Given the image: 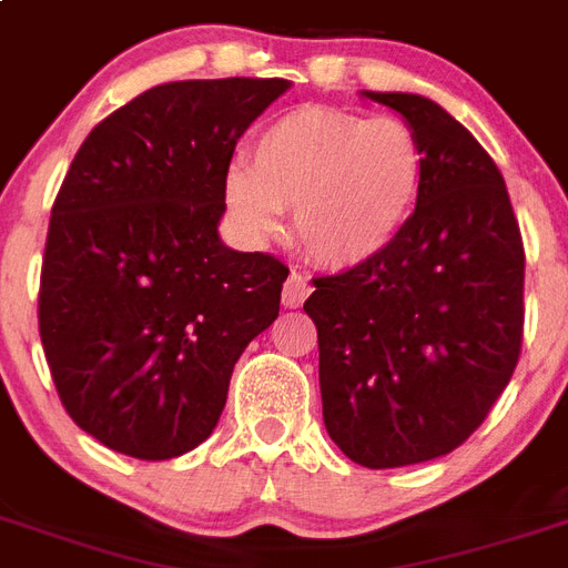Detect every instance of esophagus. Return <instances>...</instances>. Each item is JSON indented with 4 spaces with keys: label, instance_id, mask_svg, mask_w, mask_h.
Listing matches in <instances>:
<instances>
[{
    "label": "esophagus",
    "instance_id": "1",
    "mask_svg": "<svg viewBox=\"0 0 568 568\" xmlns=\"http://www.w3.org/2000/svg\"><path fill=\"white\" fill-rule=\"evenodd\" d=\"M308 294H312V283H308L306 276L300 274V271H292L283 285V306L300 308L303 303H306Z\"/></svg>",
    "mask_w": 568,
    "mask_h": 568
}]
</instances>
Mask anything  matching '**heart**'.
Masks as SVG:
<instances>
[{
  "label": "heart",
  "mask_w": 568,
  "mask_h": 568,
  "mask_svg": "<svg viewBox=\"0 0 568 568\" xmlns=\"http://www.w3.org/2000/svg\"><path fill=\"white\" fill-rule=\"evenodd\" d=\"M427 150L402 118L297 106L256 132L251 170L225 175V207L247 240H271L294 207L300 247L349 271L387 254L413 222Z\"/></svg>",
  "instance_id": "obj_1"
}]
</instances>
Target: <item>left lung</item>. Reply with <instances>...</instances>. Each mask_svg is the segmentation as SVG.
<instances>
[{
	"instance_id": "obj_1",
	"label": "left lung",
	"mask_w": 568,
	"mask_h": 568,
	"mask_svg": "<svg viewBox=\"0 0 568 568\" xmlns=\"http://www.w3.org/2000/svg\"><path fill=\"white\" fill-rule=\"evenodd\" d=\"M427 150L418 211L381 260L314 276L323 422L364 468H404L468 442L514 375L526 323V247L505 179L445 109L364 92Z\"/></svg>"
}]
</instances>
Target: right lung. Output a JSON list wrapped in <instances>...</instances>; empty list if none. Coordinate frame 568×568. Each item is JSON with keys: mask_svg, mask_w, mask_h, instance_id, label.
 <instances>
[{"mask_svg": "<svg viewBox=\"0 0 568 568\" xmlns=\"http://www.w3.org/2000/svg\"><path fill=\"white\" fill-rule=\"evenodd\" d=\"M292 83L179 80L89 132L51 207L40 337L80 430L135 459L202 445L288 265L219 240L242 132Z\"/></svg>", "mask_w": 568, "mask_h": 568, "instance_id": "right-lung-1", "label": "right lung"}]
</instances>
